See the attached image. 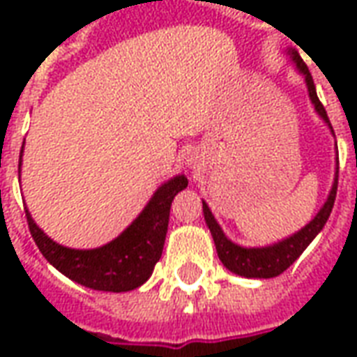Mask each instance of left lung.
<instances>
[{
    "label": "left lung",
    "instance_id": "1",
    "mask_svg": "<svg viewBox=\"0 0 357 357\" xmlns=\"http://www.w3.org/2000/svg\"><path fill=\"white\" fill-rule=\"evenodd\" d=\"M292 61L296 63V66L300 68V73L304 74L307 84V91H310V99L314 102L315 110L319 112V116L329 124L331 132H333V126L329 122V116L325 112V107L319 101V97L315 93L314 80H312V74L307 70L306 63L302 61L296 51H292ZM337 185H338V176L335 178V183H333V189H331V195L327 202L323 204V208L317 212V216L310 222V224L300 229L298 233H294L289 239L281 241L277 245H271V247L264 248H243L239 245H235L231 241L227 239L222 231V227L218 225V222L212 216V212L206 206V202H202V212H204V220H206V225H208L210 233H212V239H214V245H216L218 258L222 260L225 268L237 273V275L243 277H256V279H269V277H277L283 273L284 269L291 268L292 262L298 258L306 247L315 239V235L321 231L323 225L327 224V220L331 216V210H333V204H335V197H337Z\"/></svg>",
    "mask_w": 357,
    "mask_h": 357
}]
</instances>
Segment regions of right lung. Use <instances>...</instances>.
Wrapping results in <instances>:
<instances>
[{
    "label": "right lung",
    "instance_id": "1",
    "mask_svg": "<svg viewBox=\"0 0 357 357\" xmlns=\"http://www.w3.org/2000/svg\"><path fill=\"white\" fill-rule=\"evenodd\" d=\"M185 187V176L166 181L120 237L93 250H74L57 245L34 224L26 210L28 229L45 260L68 279L95 291H133L147 281L160 260L172 201Z\"/></svg>",
    "mask_w": 357,
    "mask_h": 357
}]
</instances>
